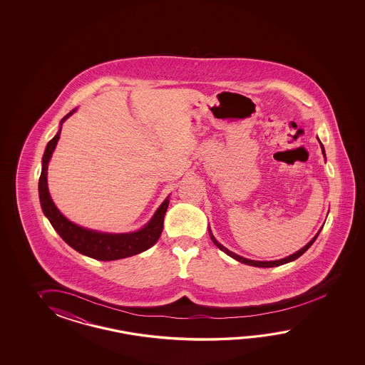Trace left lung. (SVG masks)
Listing matches in <instances>:
<instances>
[{"label": "left lung", "mask_w": 365, "mask_h": 365, "mask_svg": "<svg viewBox=\"0 0 365 365\" xmlns=\"http://www.w3.org/2000/svg\"><path fill=\"white\" fill-rule=\"evenodd\" d=\"M318 142H319V146H321V150H322V154H324V158L326 159L325 154V148H324V145L321 143V140L319 138H317ZM321 231V230H319ZM319 231H318L317 235L312 239V240L303 247V248L300 249V250H297L296 253L294 255H291V256L284 257V258H282V259H277V261H253V259H248V258H245V257L239 256V255H236V253H233L231 250H228V249L223 247L219 241L214 237V235L211 232V230L209 228L210 237H211V240L212 242L217 245V248L220 249V250H223L225 255H228L230 257H232L233 259H236V261H239L241 264H249V266H255V267H275V266H280V264H288V262H292V261H295L296 258H299L300 256H303L304 253L308 250V249L312 247V244L316 241L317 239L318 235H319Z\"/></svg>", "instance_id": "obj_1"}]
</instances>
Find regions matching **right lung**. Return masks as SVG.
Instances as JSON below:
<instances>
[{"label": "right lung", "instance_id": "1", "mask_svg": "<svg viewBox=\"0 0 365 365\" xmlns=\"http://www.w3.org/2000/svg\"><path fill=\"white\" fill-rule=\"evenodd\" d=\"M77 108L70 110L66 116L60 121L58 132L52 140L48 142L44 155L41 159V175L39 179V198L41 210L48 217L56 232L58 233L69 247L79 252L81 255L91 257L99 261H115L151 248L159 240L163 231V222L165 211L170 205V195L158 207L155 214L138 231L125 233L101 232L96 230H90L70 222L68 217L62 215L61 211L56 207L48 190L47 171L48 163L55 151L56 145L60 140L62 124L69 118Z\"/></svg>", "mask_w": 365, "mask_h": 365}]
</instances>
